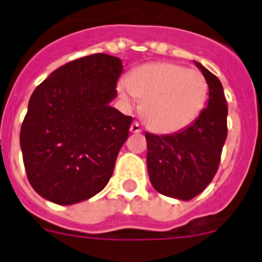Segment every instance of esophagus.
I'll return each instance as SVG.
<instances>
[{
    "instance_id": "obj_1",
    "label": "esophagus",
    "mask_w": 262,
    "mask_h": 262,
    "mask_svg": "<svg viewBox=\"0 0 262 262\" xmlns=\"http://www.w3.org/2000/svg\"><path fill=\"white\" fill-rule=\"evenodd\" d=\"M131 133H134V134H140L142 133V127L139 126V123L138 122H134L133 124H131Z\"/></svg>"
}]
</instances>
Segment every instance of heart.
Masks as SVG:
<instances>
[{
  "mask_svg": "<svg viewBox=\"0 0 262 262\" xmlns=\"http://www.w3.org/2000/svg\"><path fill=\"white\" fill-rule=\"evenodd\" d=\"M126 101L142 99V115L148 127L173 134L190 126L203 111L209 96L205 76L176 62L156 61L136 67L118 84Z\"/></svg>",
  "mask_w": 262,
  "mask_h": 262,
  "instance_id": "heart-1",
  "label": "heart"
}]
</instances>
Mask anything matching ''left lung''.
I'll list each match as a JSON object with an SVG mask.
<instances>
[{
    "label": "left lung",
    "instance_id": "obj_1",
    "mask_svg": "<svg viewBox=\"0 0 262 262\" xmlns=\"http://www.w3.org/2000/svg\"><path fill=\"white\" fill-rule=\"evenodd\" d=\"M209 85V101L190 126L170 135L145 133L147 168L152 186L163 195L189 201L212 181L227 138L223 86L216 76L198 61Z\"/></svg>",
    "mask_w": 262,
    "mask_h": 262
}]
</instances>
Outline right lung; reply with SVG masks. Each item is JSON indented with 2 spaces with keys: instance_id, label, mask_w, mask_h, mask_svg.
Instances as JSON below:
<instances>
[{
  "instance_id": "1",
  "label": "right lung",
  "mask_w": 262,
  "mask_h": 262,
  "mask_svg": "<svg viewBox=\"0 0 262 262\" xmlns=\"http://www.w3.org/2000/svg\"><path fill=\"white\" fill-rule=\"evenodd\" d=\"M122 72L119 57L94 53L53 71L31 94L20 149L45 200L75 205L107 185L133 123L110 105Z\"/></svg>"
}]
</instances>
